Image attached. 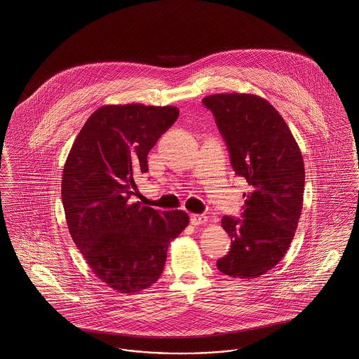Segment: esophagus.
Listing matches in <instances>:
<instances>
[{
  "mask_svg": "<svg viewBox=\"0 0 359 359\" xmlns=\"http://www.w3.org/2000/svg\"><path fill=\"white\" fill-rule=\"evenodd\" d=\"M208 221V218L204 215V214H192L191 215V224L192 225H203V224H205Z\"/></svg>",
  "mask_w": 359,
  "mask_h": 359,
  "instance_id": "esophagus-1",
  "label": "esophagus"
}]
</instances>
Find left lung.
Listing matches in <instances>:
<instances>
[{"mask_svg": "<svg viewBox=\"0 0 359 359\" xmlns=\"http://www.w3.org/2000/svg\"><path fill=\"white\" fill-rule=\"evenodd\" d=\"M221 131L236 174L251 188L243 218H222L231 245L218 259L221 273L258 278L287 254L302 214L304 163L297 142L278 111L264 98L219 93L203 98Z\"/></svg>", "mask_w": 359, "mask_h": 359, "instance_id": "1", "label": "left lung"}]
</instances>
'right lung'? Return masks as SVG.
Here are the masks:
<instances>
[{"label":"right lung","instance_id":"1","mask_svg":"<svg viewBox=\"0 0 359 359\" xmlns=\"http://www.w3.org/2000/svg\"><path fill=\"white\" fill-rule=\"evenodd\" d=\"M177 107L104 105L76 135L63 168L62 200L69 234L96 277L121 294L158 281L168 244L188 226L185 211H158L134 195L135 175L177 121Z\"/></svg>","mask_w":359,"mask_h":359}]
</instances>
